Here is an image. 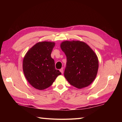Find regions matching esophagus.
Returning a JSON list of instances; mask_svg holds the SVG:
<instances>
[{
  "label": "esophagus",
  "mask_w": 122,
  "mask_h": 122,
  "mask_svg": "<svg viewBox=\"0 0 122 122\" xmlns=\"http://www.w3.org/2000/svg\"><path fill=\"white\" fill-rule=\"evenodd\" d=\"M60 71L61 72L62 74H63V68H61L60 70Z\"/></svg>",
  "instance_id": "34e87169"
}]
</instances>
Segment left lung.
Here are the masks:
<instances>
[{
	"label": "left lung",
	"instance_id": "8db88e82",
	"mask_svg": "<svg viewBox=\"0 0 122 122\" xmlns=\"http://www.w3.org/2000/svg\"><path fill=\"white\" fill-rule=\"evenodd\" d=\"M61 48L66 56L64 75L72 86L78 89L89 86L95 79L98 68L97 56L86 43L65 41Z\"/></svg>",
	"mask_w": 122,
	"mask_h": 122
}]
</instances>
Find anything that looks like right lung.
I'll list each match as a JSON object with an SVG mask.
<instances>
[{"mask_svg":"<svg viewBox=\"0 0 122 122\" xmlns=\"http://www.w3.org/2000/svg\"><path fill=\"white\" fill-rule=\"evenodd\" d=\"M55 43L40 42L28 51L23 60V71L25 78L36 89H46L52 84L61 73L56 69L51 54Z\"/></svg>","mask_w":122,"mask_h":122,"instance_id":"add662e5","label":"right lung"}]
</instances>
